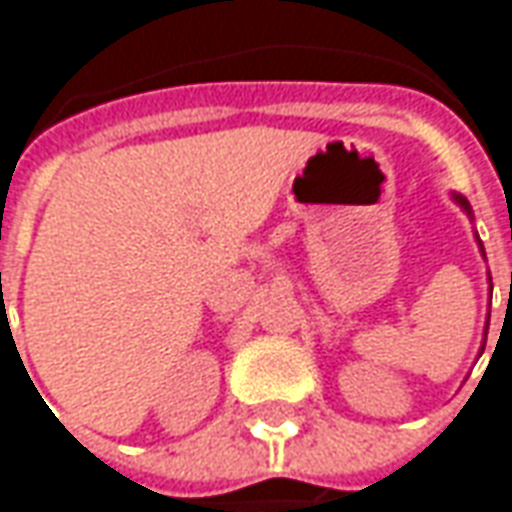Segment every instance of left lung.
I'll return each mask as SVG.
<instances>
[{
	"mask_svg": "<svg viewBox=\"0 0 512 512\" xmlns=\"http://www.w3.org/2000/svg\"><path fill=\"white\" fill-rule=\"evenodd\" d=\"M456 202H459V205H462L465 211H471V205H468V200H462V197H456ZM510 296H512V276H510Z\"/></svg>",
	"mask_w": 512,
	"mask_h": 512,
	"instance_id": "1",
	"label": "left lung"
}]
</instances>
